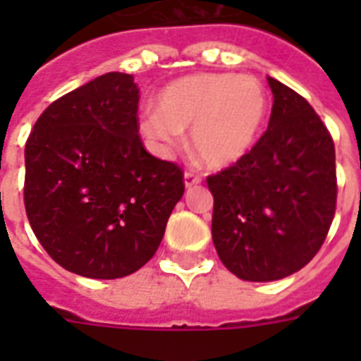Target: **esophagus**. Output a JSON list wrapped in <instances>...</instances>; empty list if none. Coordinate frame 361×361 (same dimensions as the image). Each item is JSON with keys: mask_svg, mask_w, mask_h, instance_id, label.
Instances as JSON below:
<instances>
[{"mask_svg": "<svg viewBox=\"0 0 361 361\" xmlns=\"http://www.w3.org/2000/svg\"><path fill=\"white\" fill-rule=\"evenodd\" d=\"M200 181H202V178H200L197 172H191V170H189V172H185V174H183V183H185L187 189H191V187L198 185Z\"/></svg>", "mask_w": 361, "mask_h": 361, "instance_id": "obj_1", "label": "esophagus"}]
</instances>
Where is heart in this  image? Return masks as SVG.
<instances>
[{
	"label": "heart",
	"mask_w": 361,
	"mask_h": 361,
	"mask_svg": "<svg viewBox=\"0 0 361 361\" xmlns=\"http://www.w3.org/2000/svg\"><path fill=\"white\" fill-rule=\"evenodd\" d=\"M268 99L247 75L198 73L164 86L140 130L159 153H169L191 129V147L208 169H228L251 152L262 129Z\"/></svg>",
	"instance_id": "heart-1"
}]
</instances>
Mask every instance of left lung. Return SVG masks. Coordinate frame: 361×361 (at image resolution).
<instances>
[{
    "mask_svg": "<svg viewBox=\"0 0 361 361\" xmlns=\"http://www.w3.org/2000/svg\"><path fill=\"white\" fill-rule=\"evenodd\" d=\"M268 130L234 166L209 176L212 238L243 281L268 283L319 252L336 214V147L311 104L268 76Z\"/></svg>",
    "mask_w": 361,
    "mask_h": 361,
    "instance_id": "obj_1",
    "label": "left lung"
}]
</instances>
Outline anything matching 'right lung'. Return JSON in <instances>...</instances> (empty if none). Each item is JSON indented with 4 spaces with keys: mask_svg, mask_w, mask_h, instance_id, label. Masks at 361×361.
Segmentation results:
<instances>
[{
    "mask_svg": "<svg viewBox=\"0 0 361 361\" xmlns=\"http://www.w3.org/2000/svg\"><path fill=\"white\" fill-rule=\"evenodd\" d=\"M133 75L106 73L54 101L25 144L24 204L44 251L73 274L120 279L155 255L183 174L138 136Z\"/></svg>",
    "mask_w": 361,
    "mask_h": 361,
    "instance_id": "add662e5",
    "label": "right lung"
}]
</instances>
